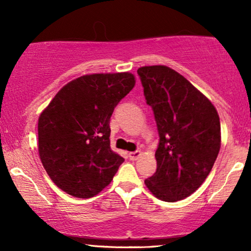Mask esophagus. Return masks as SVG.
<instances>
[{"label": "esophagus", "instance_id": "1", "mask_svg": "<svg viewBox=\"0 0 251 251\" xmlns=\"http://www.w3.org/2000/svg\"><path fill=\"white\" fill-rule=\"evenodd\" d=\"M140 155H142V152H140V151L129 152V153H128V157H129V159H131V160H137L138 158L140 157Z\"/></svg>", "mask_w": 251, "mask_h": 251}]
</instances>
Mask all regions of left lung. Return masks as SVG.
Returning a JSON list of instances; mask_svg holds the SVG:
<instances>
[{"label":"left lung","mask_w":251,"mask_h":251,"mask_svg":"<svg viewBox=\"0 0 251 251\" xmlns=\"http://www.w3.org/2000/svg\"><path fill=\"white\" fill-rule=\"evenodd\" d=\"M137 73L159 133L157 171L145 185L164 201L184 200L203 184L220 152L217 109L172 68L145 66Z\"/></svg>","instance_id":"1"}]
</instances>
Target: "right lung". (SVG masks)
Returning a JSON list of instances; mask_svg holds the SVG:
<instances>
[{
  "label": "right lung",
  "mask_w": 251,
  "mask_h": 251,
  "mask_svg": "<svg viewBox=\"0 0 251 251\" xmlns=\"http://www.w3.org/2000/svg\"><path fill=\"white\" fill-rule=\"evenodd\" d=\"M134 85L128 72L82 75L63 86L40 114V159L66 194L91 198L113 179L124 158L109 146V120Z\"/></svg>",
  "instance_id": "right-lung-1"
}]
</instances>
